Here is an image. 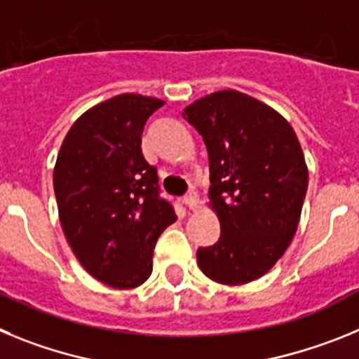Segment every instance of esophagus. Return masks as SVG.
<instances>
[{"instance_id": "esophagus-1", "label": "esophagus", "mask_w": 359, "mask_h": 359, "mask_svg": "<svg viewBox=\"0 0 359 359\" xmlns=\"http://www.w3.org/2000/svg\"><path fill=\"white\" fill-rule=\"evenodd\" d=\"M185 203L190 210H198V205H199L198 194H196V192H189V194L185 196Z\"/></svg>"}]
</instances>
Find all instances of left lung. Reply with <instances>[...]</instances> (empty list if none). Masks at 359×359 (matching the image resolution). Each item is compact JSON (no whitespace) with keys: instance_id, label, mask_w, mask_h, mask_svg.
<instances>
[{"instance_id":"1","label":"left lung","mask_w":359,"mask_h":359,"mask_svg":"<svg viewBox=\"0 0 359 359\" xmlns=\"http://www.w3.org/2000/svg\"><path fill=\"white\" fill-rule=\"evenodd\" d=\"M182 116L207 145L208 207L221 224L217 243L198 250L199 269L226 286L257 280L300 221L309 180L300 142L278 111L237 90L201 97Z\"/></svg>"}]
</instances>
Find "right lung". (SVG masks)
<instances>
[{"mask_svg": "<svg viewBox=\"0 0 359 359\" xmlns=\"http://www.w3.org/2000/svg\"><path fill=\"white\" fill-rule=\"evenodd\" d=\"M163 104L122 93L90 107L66 133L53 167L69 248L91 277L116 290L151 277L154 244L176 221L140 147L145 122Z\"/></svg>", "mask_w": 359, "mask_h": 359, "instance_id": "add662e5", "label": "right lung"}]
</instances>
